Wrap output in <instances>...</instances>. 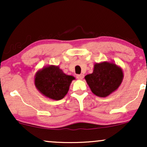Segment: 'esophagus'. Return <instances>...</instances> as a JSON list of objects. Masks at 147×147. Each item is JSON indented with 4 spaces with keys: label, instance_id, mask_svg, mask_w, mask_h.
I'll list each match as a JSON object with an SVG mask.
<instances>
[{
    "label": "esophagus",
    "instance_id": "34e87169",
    "mask_svg": "<svg viewBox=\"0 0 147 147\" xmlns=\"http://www.w3.org/2000/svg\"><path fill=\"white\" fill-rule=\"evenodd\" d=\"M84 75H83V74H81V75H76V77H77V79H82L84 78Z\"/></svg>",
    "mask_w": 147,
    "mask_h": 147
}]
</instances>
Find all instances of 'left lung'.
Here are the masks:
<instances>
[{"label": "left lung", "instance_id": "1", "mask_svg": "<svg viewBox=\"0 0 147 147\" xmlns=\"http://www.w3.org/2000/svg\"><path fill=\"white\" fill-rule=\"evenodd\" d=\"M91 91L98 97H105L119 86L123 72L115 64L108 62L96 63L93 72L85 77Z\"/></svg>", "mask_w": 147, "mask_h": 147}]
</instances>
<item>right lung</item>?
Segmentation results:
<instances>
[{
    "label": "right lung",
    "mask_w": 147,
    "mask_h": 147,
    "mask_svg": "<svg viewBox=\"0 0 147 147\" xmlns=\"http://www.w3.org/2000/svg\"><path fill=\"white\" fill-rule=\"evenodd\" d=\"M74 79L72 76L64 74L59 66L50 65L37 72L34 84L36 88L45 97L60 100L67 94Z\"/></svg>",
    "instance_id": "obj_1"
}]
</instances>
